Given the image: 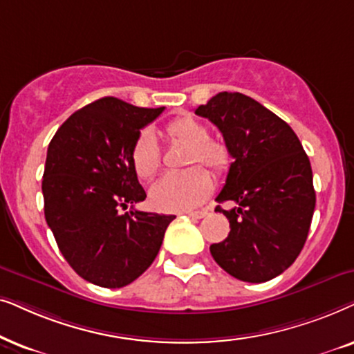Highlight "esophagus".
Listing matches in <instances>:
<instances>
[{
    "instance_id": "34e87169",
    "label": "esophagus",
    "mask_w": 354,
    "mask_h": 354,
    "mask_svg": "<svg viewBox=\"0 0 354 354\" xmlns=\"http://www.w3.org/2000/svg\"><path fill=\"white\" fill-rule=\"evenodd\" d=\"M207 214H209L207 210H197V212H189L187 216H191V218H196V220H201V218H204Z\"/></svg>"
}]
</instances>
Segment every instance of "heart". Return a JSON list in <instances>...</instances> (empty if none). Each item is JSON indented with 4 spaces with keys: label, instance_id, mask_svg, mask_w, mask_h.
Wrapping results in <instances>:
<instances>
[{
    "label": "heart",
    "instance_id": "heart-1",
    "mask_svg": "<svg viewBox=\"0 0 354 354\" xmlns=\"http://www.w3.org/2000/svg\"><path fill=\"white\" fill-rule=\"evenodd\" d=\"M165 134L174 142L187 145L186 167L202 163L216 174L230 168V149L220 140L209 139V129L192 116L174 118L165 126ZM134 171L140 180H150L162 162V155L150 131H142L136 139L133 153ZM212 192V178L202 167L183 173H168L150 189L153 207L163 212H186L201 205Z\"/></svg>",
    "mask_w": 354,
    "mask_h": 354
}]
</instances>
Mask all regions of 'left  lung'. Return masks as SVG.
<instances>
[{"instance_id": "obj_1", "label": "left lung", "mask_w": 354, "mask_h": 354, "mask_svg": "<svg viewBox=\"0 0 354 354\" xmlns=\"http://www.w3.org/2000/svg\"><path fill=\"white\" fill-rule=\"evenodd\" d=\"M196 115L220 129L233 157L215 199L236 204L215 209L232 230L212 244V257L238 280L275 279L299 256L310 228L315 191L308 155L281 118L239 92L216 93Z\"/></svg>"}]
</instances>
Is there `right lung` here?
Returning a JSON list of instances; mask_svg holds the SVG:
<instances>
[{
	"mask_svg": "<svg viewBox=\"0 0 354 354\" xmlns=\"http://www.w3.org/2000/svg\"><path fill=\"white\" fill-rule=\"evenodd\" d=\"M165 106L103 97L73 113L51 139L41 192L45 218L77 275L103 288L129 285L150 267L174 215L126 210L142 202L133 147Z\"/></svg>",
	"mask_w": 354,
	"mask_h": 354,
	"instance_id": "right-lung-1",
	"label": "right lung"
}]
</instances>
